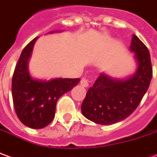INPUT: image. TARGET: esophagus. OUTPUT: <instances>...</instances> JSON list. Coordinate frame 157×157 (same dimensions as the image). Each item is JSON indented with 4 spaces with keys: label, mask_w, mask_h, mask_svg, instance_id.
Wrapping results in <instances>:
<instances>
[{
    "label": "esophagus",
    "mask_w": 157,
    "mask_h": 157,
    "mask_svg": "<svg viewBox=\"0 0 157 157\" xmlns=\"http://www.w3.org/2000/svg\"><path fill=\"white\" fill-rule=\"evenodd\" d=\"M80 83H81V85L84 88H86V87L89 86V82H88V80L86 78H82L81 81H80Z\"/></svg>",
    "instance_id": "1"
}]
</instances>
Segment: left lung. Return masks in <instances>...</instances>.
<instances>
[{"mask_svg":"<svg viewBox=\"0 0 157 157\" xmlns=\"http://www.w3.org/2000/svg\"><path fill=\"white\" fill-rule=\"evenodd\" d=\"M135 52L137 70L126 79H117L100 74L86 94L81 110L90 121L99 124H112L133 113L145 95L152 78L148 48L136 35L130 46Z\"/></svg>","mask_w":157,"mask_h":157,"instance_id":"obj_1","label":"left lung"}]
</instances>
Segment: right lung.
<instances>
[{
  "instance_id": "obj_1",
  "label": "right lung",
  "mask_w": 157,
  "mask_h": 157,
  "mask_svg": "<svg viewBox=\"0 0 157 157\" xmlns=\"http://www.w3.org/2000/svg\"><path fill=\"white\" fill-rule=\"evenodd\" d=\"M37 37L32 40L22 50L11 83L17 115L22 124L32 129H42L48 125L54 118L58 99L80 81L79 78H54L46 81L31 77L27 67L28 60Z\"/></svg>"
}]
</instances>
